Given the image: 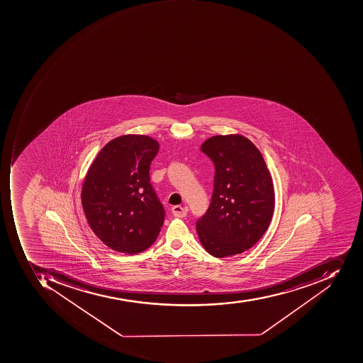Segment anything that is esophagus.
Instances as JSON below:
<instances>
[{"instance_id": "esophagus-1", "label": "esophagus", "mask_w": 363, "mask_h": 363, "mask_svg": "<svg viewBox=\"0 0 363 363\" xmlns=\"http://www.w3.org/2000/svg\"><path fill=\"white\" fill-rule=\"evenodd\" d=\"M172 213L175 218H184L188 214V208L181 206V205H175L172 208Z\"/></svg>"}]
</instances>
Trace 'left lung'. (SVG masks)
<instances>
[{
  "label": "left lung",
  "instance_id": "left-lung-1",
  "mask_svg": "<svg viewBox=\"0 0 363 363\" xmlns=\"http://www.w3.org/2000/svg\"><path fill=\"white\" fill-rule=\"evenodd\" d=\"M216 167L208 211L196 222L201 244L216 257L250 250L267 230L275 193L263 155L247 138L216 135L201 145Z\"/></svg>",
  "mask_w": 363,
  "mask_h": 363
}]
</instances>
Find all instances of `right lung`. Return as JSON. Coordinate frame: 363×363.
Returning <instances> with one entry per match:
<instances>
[{"label":"right lung","instance_id":"add662e5","mask_svg":"<svg viewBox=\"0 0 363 363\" xmlns=\"http://www.w3.org/2000/svg\"><path fill=\"white\" fill-rule=\"evenodd\" d=\"M158 151V141L147 135H121L100 150L86 175V218L97 238L116 252H143L162 228L164 208L149 173Z\"/></svg>","mask_w":363,"mask_h":363}]
</instances>
